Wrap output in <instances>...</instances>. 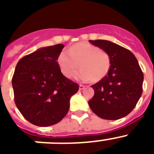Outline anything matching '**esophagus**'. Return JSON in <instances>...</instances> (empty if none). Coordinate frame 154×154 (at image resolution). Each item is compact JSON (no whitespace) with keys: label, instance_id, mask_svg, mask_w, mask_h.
Here are the masks:
<instances>
[{"label":"esophagus","instance_id":"obj_1","mask_svg":"<svg viewBox=\"0 0 154 154\" xmlns=\"http://www.w3.org/2000/svg\"><path fill=\"white\" fill-rule=\"evenodd\" d=\"M85 89V85H82V84H79V89L80 90H82V89Z\"/></svg>","mask_w":154,"mask_h":154}]
</instances>
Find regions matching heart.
<instances>
[{
    "instance_id": "1",
    "label": "heart",
    "mask_w": 154,
    "mask_h": 154,
    "mask_svg": "<svg viewBox=\"0 0 154 154\" xmlns=\"http://www.w3.org/2000/svg\"><path fill=\"white\" fill-rule=\"evenodd\" d=\"M58 66L62 74L72 78L79 68L81 70L75 79L82 82H98L103 79L111 68V56L107 51L88 43H79L71 46L68 51H62L58 58Z\"/></svg>"
}]
</instances>
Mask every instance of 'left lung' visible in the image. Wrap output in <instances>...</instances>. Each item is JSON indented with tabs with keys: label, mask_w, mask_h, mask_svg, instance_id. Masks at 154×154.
<instances>
[{
	"label": "left lung",
	"mask_w": 154,
	"mask_h": 154,
	"mask_svg": "<svg viewBox=\"0 0 154 154\" xmlns=\"http://www.w3.org/2000/svg\"><path fill=\"white\" fill-rule=\"evenodd\" d=\"M89 42L107 51L112 61L108 74L92 85L95 93L89 107L102 119H121L135 108L142 95V69L130 50L106 40Z\"/></svg>",
	"instance_id": "left-lung-1"
}]
</instances>
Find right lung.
<instances>
[{
    "mask_svg": "<svg viewBox=\"0 0 154 154\" xmlns=\"http://www.w3.org/2000/svg\"><path fill=\"white\" fill-rule=\"evenodd\" d=\"M64 45L42 48L21 58L12 77L16 106L28 122L49 126L60 122L69 109L79 85L61 72L58 58Z\"/></svg>",
    "mask_w": 154,
    "mask_h": 154,
    "instance_id": "add662e5",
    "label": "right lung"
}]
</instances>
